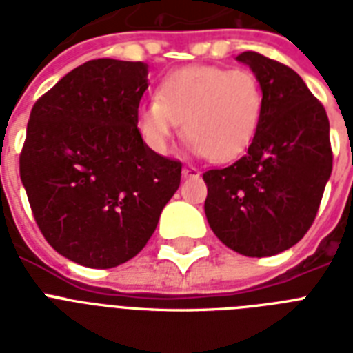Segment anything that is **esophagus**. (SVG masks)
Returning <instances> with one entry per match:
<instances>
[{
	"instance_id": "esophagus-1",
	"label": "esophagus",
	"mask_w": 353,
	"mask_h": 353,
	"mask_svg": "<svg viewBox=\"0 0 353 353\" xmlns=\"http://www.w3.org/2000/svg\"><path fill=\"white\" fill-rule=\"evenodd\" d=\"M183 177H199V168L192 165L183 166Z\"/></svg>"
}]
</instances>
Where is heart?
<instances>
[{"mask_svg": "<svg viewBox=\"0 0 353 353\" xmlns=\"http://www.w3.org/2000/svg\"><path fill=\"white\" fill-rule=\"evenodd\" d=\"M262 112V88L251 71L190 65L161 80L155 99L139 106L137 128L150 148L165 154L183 124V135L198 154L229 163L251 146Z\"/></svg>", "mask_w": 353, "mask_h": 353, "instance_id": "b5f03b06", "label": "heart"}]
</instances>
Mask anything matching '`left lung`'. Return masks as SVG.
<instances>
[{
  "mask_svg": "<svg viewBox=\"0 0 353 353\" xmlns=\"http://www.w3.org/2000/svg\"><path fill=\"white\" fill-rule=\"evenodd\" d=\"M260 82L262 121L243 157L203 174L210 229L243 256H273L304 238L332 174L326 110L284 63L245 51Z\"/></svg>",
  "mask_w": 353,
  "mask_h": 353,
  "instance_id": "left-lung-1",
  "label": "left lung"
}]
</instances>
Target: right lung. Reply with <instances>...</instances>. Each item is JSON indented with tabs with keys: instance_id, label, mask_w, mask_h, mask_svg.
Wrapping results in <instances>:
<instances>
[{
	"instance_id": "add662e5",
	"label": "right lung",
	"mask_w": 353,
	"mask_h": 353,
	"mask_svg": "<svg viewBox=\"0 0 353 353\" xmlns=\"http://www.w3.org/2000/svg\"><path fill=\"white\" fill-rule=\"evenodd\" d=\"M148 65L99 58L41 95L30 112L19 177L34 220L62 256L117 268L154 234L181 181L137 128Z\"/></svg>"
}]
</instances>
